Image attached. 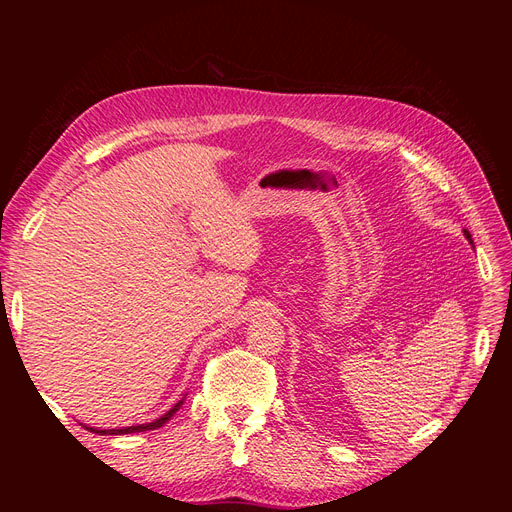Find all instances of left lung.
Returning a JSON list of instances; mask_svg holds the SVG:
<instances>
[{
	"mask_svg": "<svg viewBox=\"0 0 512 512\" xmlns=\"http://www.w3.org/2000/svg\"><path fill=\"white\" fill-rule=\"evenodd\" d=\"M466 237H468V239H470V232H468V230H466Z\"/></svg>",
	"mask_w": 512,
	"mask_h": 512,
	"instance_id": "8db88e82",
	"label": "left lung"
}]
</instances>
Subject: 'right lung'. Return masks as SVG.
Here are the masks:
<instances>
[{
    "mask_svg": "<svg viewBox=\"0 0 512 512\" xmlns=\"http://www.w3.org/2000/svg\"><path fill=\"white\" fill-rule=\"evenodd\" d=\"M181 404H183V401H179V404H177L173 410H168L162 418H158V421L147 423V425H134V427H126V429H91V431L104 433V436H121V433H138V431H151V429H158V427H162L166 421H170V416H173V414L179 410V406H181Z\"/></svg>",
    "mask_w": 512,
    "mask_h": 512,
    "instance_id": "obj_1",
    "label": "right lung"
}]
</instances>
